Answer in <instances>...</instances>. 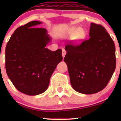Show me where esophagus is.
I'll use <instances>...</instances> for the list:
<instances>
[{
  "label": "esophagus",
  "instance_id": "1",
  "mask_svg": "<svg viewBox=\"0 0 121 121\" xmlns=\"http://www.w3.org/2000/svg\"><path fill=\"white\" fill-rule=\"evenodd\" d=\"M62 57H63V58H64L66 54V51L65 49H62Z\"/></svg>",
  "mask_w": 121,
  "mask_h": 121
}]
</instances>
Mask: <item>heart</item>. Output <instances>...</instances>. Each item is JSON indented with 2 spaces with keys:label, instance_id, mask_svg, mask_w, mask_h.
I'll return each mask as SVG.
<instances>
[{
  "label": "heart",
  "instance_id": "heart-1",
  "mask_svg": "<svg viewBox=\"0 0 121 121\" xmlns=\"http://www.w3.org/2000/svg\"><path fill=\"white\" fill-rule=\"evenodd\" d=\"M70 34L73 35V36L78 34V35L76 36L77 39H81L82 37H84V35H83V33L82 32H81V30L79 28H74L71 29V30L70 31Z\"/></svg>",
  "mask_w": 121,
  "mask_h": 121
}]
</instances>
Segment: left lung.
I'll list each match as a JSON object with an SVG mask.
<instances>
[{
	"instance_id": "left-lung-1",
	"label": "left lung",
	"mask_w": 121,
	"mask_h": 121,
	"mask_svg": "<svg viewBox=\"0 0 121 121\" xmlns=\"http://www.w3.org/2000/svg\"><path fill=\"white\" fill-rule=\"evenodd\" d=\"M90 38L65 47L64 62L73 89L85 95L96 93L107 85L116 68L115 47L104 26L91 23Z\"/></svg>"
}]
</instances>
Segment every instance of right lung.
Listing matches in <instances>:
<instances>
[{
	"instance_id": "add662e5",
	"label": "right lung",
	"mask_w": 121,
	"mask_h": 121,
	"mask_svg": "<svg viewBox=\"0 0 121 121\" xmlns=\"http://www.w3.org/2000/svg\"><path fill=\"white\" fill-rule=\"evenodd\" d=\"M31 21L15 30L5 49V68L8 78L19 91L30 96L47 90L62 50L52 51L45 47L51 41L47 31L36 28L41 24Z\"/></svg>"
}]
</instances>
